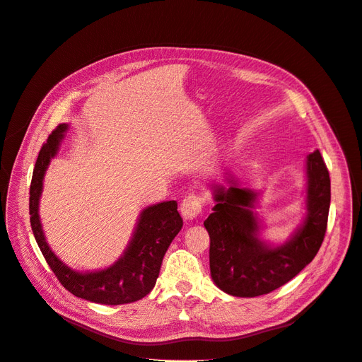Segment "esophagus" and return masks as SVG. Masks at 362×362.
I'll return each mask as SVG.
<instances>
[{
    "label": "esophagus",
    "mask_w": 362,
    "mask_h": 362,
    "mask_svg": "<svg viewBox=\"0 0 362 362\" xmlns=\"http://www.w3.org/2000/svg\"><path fill=\"white\" fill-rule=\"evenodd\" d=\"M202 208H204V198L198 192H192L182 199L180 210H181V214L184 216V218H189V221H192V218L198 217L201 214Z\"/></svg>",
    "instance_id": "obj_1"
}]
</instances>
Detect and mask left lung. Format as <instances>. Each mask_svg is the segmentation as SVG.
<instances>
[{
    "label": "left lung",
    "mask_w": 362,
    "mask_h": 362,
    "mask_svg": "<svg viewBox=\"0 0 362 362\" xmlns=\"http://www.w3.org/2000/svg\"><path fill=\"white\" fill-rule=\"evenodd\" d=\"M308 214L288 243L267 247L257 237V221L249 208L255 193L231 185L217 187L216 205L204 222L210 234V270L216 286L237 298L267 294L291 281L319 252L331 205V178L317 149L306 161Z\"/></svg>",
    "instance_id": "left-lung-1"
}]
</instances>
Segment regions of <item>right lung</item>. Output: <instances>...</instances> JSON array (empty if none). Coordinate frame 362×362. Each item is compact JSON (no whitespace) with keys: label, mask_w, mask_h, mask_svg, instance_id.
I'll list each match as a JSON object with an SVG mask.
<instances>
[{"label":"right lung","mask_w":362,"mask_h":362,"mask_svg":"<svg viewBox=\"0 0 362 362\" xmlns=\"http://www.w3.org/2000/svg\"><path fill=\"white\" fill-rule=\"evenodd\" d=\"M64 129L66 125L60 124L48 136L40 148L35 170H33L30 185V222L39 249L62 286L76 298L103 305H122L140 300L154 288L163 257L175 235L182 228L178 204L168 201L144 210L125 255L115 266L93 273H76L71 270L48 247L37 213L43 175H45L49 160L56 156Z\"/></svg>","instance_id":"add662e5"}]
</instances>
